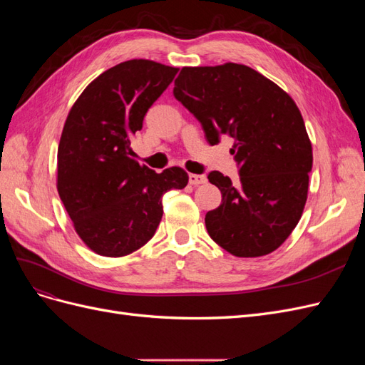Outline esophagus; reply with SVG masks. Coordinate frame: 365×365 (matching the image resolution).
<instances>
[{
  "mask_svg": "<svg viewBox=\"0 0 365 365\" xmlns=\"http://www.w3.org/2000/svg\"><path fill=\"white\" fill-rule=\"evenodd\" d=\"M189 182L192 185H200V184H205L207 178L204 175H196V173H190L189 175Z\"/></svg>",
  "mask_w": 365,
  "mask_h": 365,
  "instance_id": "1",
  "label": "esophagus"
}]
</instances>
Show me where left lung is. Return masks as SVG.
I'll use <instances>...</instances> for the list:
<instances>
[{
    "instance_id": "obj_1",
    "label": "left lung",
    "mask_w": 365,
    "mask_h": 365,
    "mask_svg": "<svg viewBox=\"0 0 365 365\" xmlns=\"http://www.w3.org/2000/svg\"><path fill=\"white\" fill-rule=\"evenodd\" d=\"M173 96L200 120L210 145L233 140L239 181L210 172L222 204L205 215L210 237L236 257L277 250L302 217L312 145L300 109L280 86L247 65L184 67Z\"/></svg>"
}]
</instances>
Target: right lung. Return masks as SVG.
Wrapping results in <instances>:
<instances>
[{
    "instance_id": "1",
    "label": "right lung",
    "mask_w": 365,
    "mask_h": 365,
    "mask_svg": "<svg viewBox=\"0 0 365 365\" xmlns=\"http://www.w3.org/2000/svg\"><path fill=\"white\" fill-rule=\"evenodd\" d=\"M178 68L132 59L106 70L70 109L58 148V192L88 248L121 257L155 235L163 195L184 189L181 168L161 173L130 158V138Z\"/></svg>"
}]
</instances>
